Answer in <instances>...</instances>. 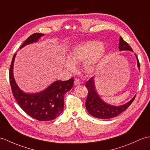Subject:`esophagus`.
Returning a JSON list of instances; mask_svg holds the SVG:
<instances>
[{"label":"esophagus","instance_id":"34e87169","mask_svg":"<svg viewBox=\"0 0 150 150\" xmlns=\"http://www.w3.org/2000/svg\"><path fill=\"white\" fill-rule=\"evenodd\" d=\"M81 84V81H79V79H76L75 81H74V86H78L79 85H80Z\"/></svg>","mask_w":150,"mask_h":150}]
</instances>
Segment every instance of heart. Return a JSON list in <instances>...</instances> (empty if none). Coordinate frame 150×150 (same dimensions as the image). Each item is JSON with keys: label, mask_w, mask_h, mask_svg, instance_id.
I'll return each instance as SVG.
<instances>
[{"label": "heart", "mask_w": 150, "mask_h": 150, "mask_svg": "<svg viewBox=\"0 0 150 150\" xmlns=\"http://www.w3.org/2000/svg\"><path fill=\"white\" fill-rule=\"evenodd\" d=\"M107 57L104 44L98 41H89L80 43L72 48L70 58L65 60V65L69 71L75 70V63L83 62L85 71L93 74L99 69Z\"/></svg>", "instance_id": "b5f03b06"}]
</instances>
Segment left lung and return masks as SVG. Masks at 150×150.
I'll return each instance as SVG.
<instances>
[{
	"instance_id": "obj_1",
	"label": "left lung",
	"mask_w": 150,
	"mask_h": 150,
	"mask_svg": "<svg viewBox=\"0 0 150 150\" xmlns=\"http://www.w3.org/2000/svg\"><path fill=\"white\" fill-rule=\"evenodd\" d=\"M119 51H130L133 52L132 49L126 42L122 37L120 38L119 42ZM137 58V67L139 70H140V64L139 62L137 55L135 54ZM95 79L94 77L91 78L88 81H86L85 86L88 89V96L86 100V109L90 114L93 117L100 119H108L118 116L120 113L129 108L130 104L134 101V96L132 99L128 102L126 104L121 105H113L109 104L104 102L100 97L98 96V93L95 86Z\"/></svg>"
}]
</instances>
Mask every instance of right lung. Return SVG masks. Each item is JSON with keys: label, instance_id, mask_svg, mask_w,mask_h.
<instances>
[{"label": "right lung", "instance_id": "1", "mask_svg": "<svg viewBox=\"0 0 150 150\" xmlns=\"http://www.w3.org/2000/svg\"><path fill=\"white\" fill-rule=\"evenodd\" d=\"M44 34L35 33L28 38L20 49L37 42ZM16 53L14 54L9 69V80L13 96L20 108L31 117L39 121H50L57 118L64 110V95L71 90L74 79L55 81L38 93H25L16 84L13 75V67Z\"/></svg>", "mask_w": 150, "mask_h": 150}]
</instances>
